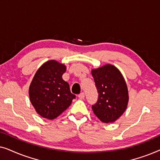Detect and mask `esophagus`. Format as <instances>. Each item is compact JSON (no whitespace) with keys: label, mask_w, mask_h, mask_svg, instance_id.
<instances>
[{"label":"esophagus","mask_w":160,"mask_h":160,"mask_svg":"<svg viewBox=\"0 0 160 160\" xmlns=\"http://www.w3.org/2000/svg\"><path fill=\"white\" fill-rule=\"evenodd\" d=\"M84 97H85V94L84 92H81L79 95H78V98H79L81 100L84 99Z\"/></svg>","instance_id":"34e87169"}]
</instances>
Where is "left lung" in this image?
I'll return each instance as SVG.
<instances>
[{"label":"left lung","mask_w":160,"mask_h":160,"mask_svg":"<svg viewBox=\"0 0 160 160\" xmlns=\"http://www.w3.org/2000/svg\"><path fill=\"white\" fill-rule=\"evenodd\" d=\"M92 75L98 92L97 102L92 106L94 113L104 123L115 122L126 110L128 102V87L123 76L111 65L92 70Z\"/></svg>","instance_id":"left-lung-1"}]
</instances>
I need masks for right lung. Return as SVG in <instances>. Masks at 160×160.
Returning <instances> with one entry per match:
<instances>
[{
	"label": "right lung",
	"instance_id": "obj_1",
	"mask_svg": "<svg viewBox=\"0 0 160 160\" xmlns=\"http://www.w3.org/2000/svg\"><path fill=\"white\" fill-rule=\"evenodd\" d=\"M65 71L64 65L49 60L37 71L30 84V102L37 113L46 119H55L76 98L68 83L62 79Z\"/></svg>",
	"mask_w": 160,
	"mask_h": 160
}]
</instances>
